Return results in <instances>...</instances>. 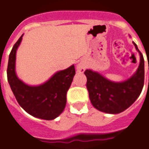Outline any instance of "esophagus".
<instances>
[{"mask_svg": "<svg viewBox=\"0 0 149 149\" xmlns=\"http://www.w3.org/2000/svg\"><path fill=\"white\" fill-rule=\"evenodd\" d=\"M86 65L82 63H79L78 65H77V71H78V72H84L85 70H86Z\"/></svg>", "mask_w": 149, "mask_h": 149, "instance_id": "34e87169", "label": "esophagus"}]
</instances>
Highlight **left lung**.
Listing matches in <instances>:
<instances>
[{"instance_id": "8db88e82", "label": "left lung", "mask_w": 149, "mask_h": 149, "mask_svg": "<svg viewBox=\"0 0 149 149\" xmlns=\"http://www.w3.org/2000/svg\"><path fill=\"white\" fill-rule=\"evenodd\" d=\"M140 54L139 68L130 79L123 82H113L96 72L86 70V87L92 105L98 111L107 113H119L127 109L135 102L142 92L144 86V58Z\"/></svg>"}]
</instances>
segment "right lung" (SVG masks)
Returning <instances> with one entry per match:
<instances>
[{"label":"right lung","instance_id":"add662e5","mask_svg":"<svg viewBox=\"0 0 149 149\" xmlns=\"http://www.w3.org/2000/svg\"><path fill=\"white\" fill-rule=\"evenodd\" d=\"M22 37L19 38L9 56L7 80L19 104L28 113L40 119L51 120L63 111L67 103V93L74 77V65L56 72L45 83L29 86L19 80L15 72L16 53Z\"/></svg>","mask_w":149,"mask_h":149}]
</instances>
